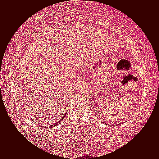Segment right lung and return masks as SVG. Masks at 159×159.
<instances>
[{"label":"right lung","mask_w":159,"mask_h":159,"mask_svg":"<svg viewBox=\"0 0 159 159\" xmlns=\"http://www.w3.org/2000/svg\"><path fill=\"white\" fill-rule=\"evenodd\" d=\"M66 113H65V114H64V115H63V117H62V118H61L60 120H58V121H57V122H56V123H55V124H52V125H51V128L56 127V125H58V124H59V123H60V122L61 121V120H62L63 119V118H64L66 117Z\"/></svg>","instance_id":"obj_1"}]
</instances>
